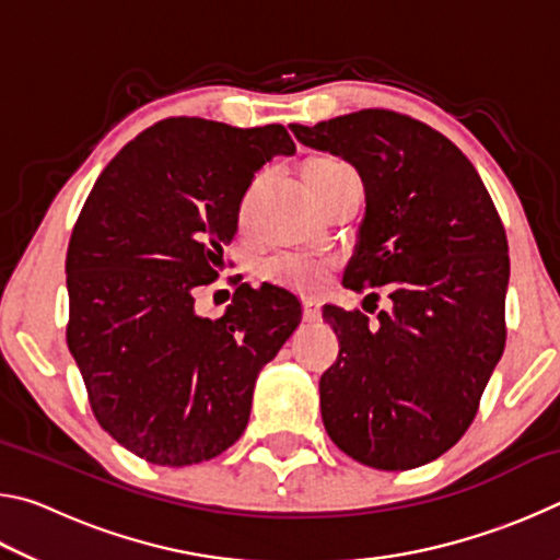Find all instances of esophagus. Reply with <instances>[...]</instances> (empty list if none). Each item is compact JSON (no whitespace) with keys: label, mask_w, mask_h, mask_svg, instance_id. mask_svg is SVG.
Listing matches in <instances>:
<instances>
[{"label":"esophagus","mask_w":560,"mask_h":560,"mask_svg":"<svg viewBox=\"0 0 560 560\" xmlns=\"http://www.w3.org/2000/svg\"><path fill=\"white\" fill-rule=\"evenodd\" d=\"M303 320H306V324H316V320H320V306L316 301H303Z\"/></svg>","instance_id":"obj_1"}]
</instances>
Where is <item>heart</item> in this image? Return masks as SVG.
Masks as SVG:
<instances>
[{"label": "heart", "instance_id": "1", "mask_svg": "<svg viewBox=\"0 0 560 560\" xmlns=\"http://www.w3.org/2000/svg\"><path fill=\"white\" fill-rule=\"evenodd\" d=\"M350 179H358L353 167L346 165L343 160L320 155L311 158L303 165V183L311 189L320 205H326L340 187ZM264 279L277 283L281 289L296 293H318L328 281V261L308 259V257H273L267 259L261 267Z\"/></svg>", "mask_w": 560, "mask_h": 560}]
</instances>
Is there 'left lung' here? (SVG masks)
Instances as JSON below:
<instances>
[{
  "instance_id": "8db88e82",
  "label": "left lung",
  "mask_w": 560,
  "mask_h": 560,
  "mask_svg": "<svg viewBox=\"0 0 560 560\" xmlns=\"http://www.w3.org/2000/svg\"><path fill=\"white\" fill-rule=\"evenodd\" d=\"M291 130L358 170L365 220L343 287H387L393 301L377 326L324 308L340 343L318 383L326 432L365 467H422L469 430L504 353V224L467 155L428 122L363 108Z\"/></svg>"
}]
</instances>
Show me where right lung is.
Returning a JSON list of instances; mask_svg holds the SVG:
<instances>
[{"instance_id": "1", "label": "right lung", "mask_w": 560, "mask_h": 560, "mask_svg": "<svg viewBox=\"0 0 560 560\" xmlns=\"http://www.w3.org/2000/svg\"><path fill=\"white\" fill-rule=\"evenodd\" d=\"M293 153L283 126L165 118L93 185L66 252V343L98 424L140 459L187 467L232 447L296 330L299 299L271 283H240L217 320L195 314L254 175Z\"/></svg>"}]
</instances>
